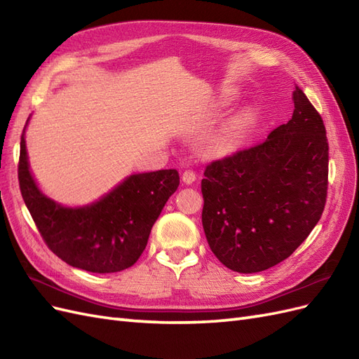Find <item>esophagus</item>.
Listing matches in <instances>:
<instances>
[{
  "instance_id": "1",
  "label": "esophagus",
  "mask_w": 359,
  "mask_h": 359,
  "mask_svg": "<svg viewBox=\"0 0 359 359\" xmlns=\"http://www.w3.org/2000/svg\"><path fill=\"white\" fill-rule=\"evenodd\" d=\"M182 181L186 182V184L194 182V181H196V172L191 170V169L184 170V173H182Z\"/></svg>"
}]
</instances>
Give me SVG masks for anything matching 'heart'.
I'll return each instance as SVG.
<instances>
[{
  "instance_id": "obj_1",
  "label": "heart",
  "mask_w": 359,
  "mask_h": 359,
  "mask_svg": "<svg viewBox=\"0 0 359 359\" xmlns=\"http://www.w3.org/2000/svg\"><path fill=\"white\" fill-rule=\"evenodd\" d=\"M248 130V119L244 116L235 118L231 123H227L226 127L222 130V133L217 136L215 145L220 151H232L240 145Z\"/></svg>"
}]
</instances>
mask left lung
<instances>
[{
    "label": "left lung",
    "instance_id": "8db88e82",
    "mask_svg": "<svg viewBox=\"0 0 359 359\" xmlns=\"http://www.w3.org/2000/svg\"><path fill=\"white\" fill-rule=\"evenodd\" d=\"M292 118L265 140L205 168L201 182L205 236L236 273L280 264L320 220L328 194L323 119L297 85Z\"/></svg>",
    "mask_w": 359,
    "mask_h": 359
}]
</instances>
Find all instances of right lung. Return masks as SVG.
I'll use <instances>...</instances> for the list:
<instances>
[{
	"label": "right lung",
	"mask_w": 359,
	"mask_h": 359,
	"mask_svg": "<svg viewBox=\"0 0 359 359\" xmlns=\"http://www.w3.org/2000/svg\"><path fill=\"white\" fill-rule=\"evenodd\" d=\"M19 187L37 229L52 253L90 273H118L136 264L163 206L180 186L175 169L136 173L99 202L64 208L40 193L32 180L24 135L18 165Z\"/></svg>",
	"instance_id": "right-lung-1"
}]
</instances>
